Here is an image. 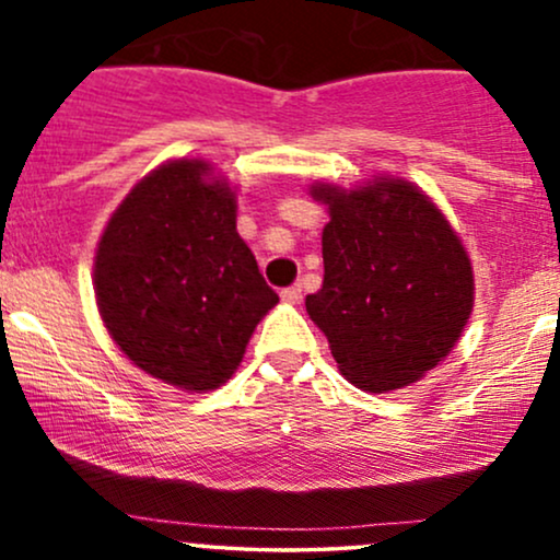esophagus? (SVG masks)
<instances>
[{"label": "esophagus", "instance_id": "obj_1", "mask_svg": "<svg viewBox=\"0 0 560 560\" xmlns=\"http://www.w3.org/2000/svg\"><path fill=\"white\" fill-rule=\"evenodd\" d=\"M302 298V289L300 284H292V287H284L281 289V300L289 302V305H294V302H300Z\"/></svg>", "mask_w": 560, "mask_h": 560}]
</instances>
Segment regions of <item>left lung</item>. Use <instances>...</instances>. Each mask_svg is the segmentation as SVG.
I'll use <instances>...</instances> for the list:
<instances>
[{
  "label": "left lung",
  "instance_id": "left-lung-1",
  "mask_svg": "<svg viewBox=\"0 0 560 560\" xmlns=\"http://www.w3.org/2000/svg\"><path fill=\"white\" fill-rule=\"evenodd\" d=\"M329 205L324 284L307 294L347 382L408 387L453 350L474 305L468 255L416 186L382 178L352 191L313 186Z\"/></svg>",
  "mask_w": 560,
  "mask_h": 560
}]
</instances>
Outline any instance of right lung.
<instances>
[{"mask_svg": "<svg viewBox=\"0 0 560 560\" xmlns=\"http://www.w3.org/2000/svg\"><path fill=\"white\" fill-rule=\"evenodd\" d=\"M208 163L173 160L131 189L102 234L96 305L141 371L184 389L234 374L279 302L236 234V199Z\"/></svg>", "mask_w": 560, "mask_h": 560, "instance_id": "right-lung-1", "label": "right lung"}]
</instances>
